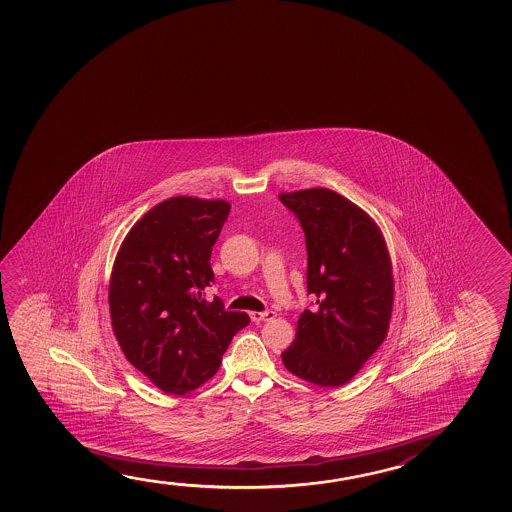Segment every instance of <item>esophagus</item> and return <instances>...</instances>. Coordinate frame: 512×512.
<instances>
[{
  "mask_svg": "<svg viewBox=\"0 0 512 512\" xmlns=\"http://www.w3.org/2000/svg\"><path fill=\"white\" fill-rule=\"evenodd\" d=\"M253 323H260V321H269L275 317L273 310H266V312H250Z\"/></svg>",
  "mask_w": 512,
  "mask_h": 512,
  "instance_id": "obj_1",
  "label": "esophagus"
}]
</instances>
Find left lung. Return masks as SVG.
<instances>
[{"mask_svg":"<svg viewBox=\"0 0 512 512\" xmlns=\"http://www.w3.org/2000/svg\"><path fill=\"white\" fill-rule=\"evenodd\" d=\"M305 232L307 291L285 369L312 385H346L383 344L394 310V273L378 223L326 188L280 193Z\"/></svg>","mask_w":512,"mask_h":512,"instance_id":"1","label":"left lung"}]
</instances>
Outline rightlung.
I'll return each mask as SVG.
<instances>
[{"label":"right lung","instance_id":"add662e5","mask_svg":"<svg viewBox=\"0 0 512 512\" xmlns=\"http://www.w3.org/2000/svg\"><path fill=\"white\" fill-rule=\"evenodd\" d=\"M228 213L220 198H168L134 223L113 262V333L131 365L166 394H188L213 378L232 337L250 323L220 298H204Z\"/></svg>","mask_w":512,"mask_h":512}]
</instances>
